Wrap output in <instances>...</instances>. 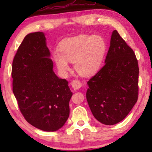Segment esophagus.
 <instances>
[{"mask_svg": "<svg viewBox=\"0 0 152 152\" xmlns=\"http://www.w3.org/2000/svg\"><path fill=\"white\" fill-rule=\"evenodd\" d=\"M71 86L74 90H78L82 87V84L79 80H73L71 82Z\"/></svg>", "mask_w": 152, "mask_h": 152, "instance_id": "obj_1", "label": "esophagus"}]
</instances>
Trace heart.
<instances>
[{"label": "heart", "instance_id": "heart-1", "mask_svg": "<svg viewBox=\"0 0 152 152\" xmlns=\"http://www.w3.org/2000/svg\"><path fill=\"white\" fill-rule=\"evenodd\" d=\"M60 51L55 50L53 57L57 69L65 75L70 69L69 62L82 75H92L100 69L107 53L105 39L100 35L81 34L63 40Z\"/></svg>", "mask_w": 152, "mask_h": 152}]
</instances>
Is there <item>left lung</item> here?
Masks as SVG:
<instances>
[{
  "mask_svg": "<svg viewBox=\"0 0 152 152\" xmlns=\"http://www.w3.org/2000/svg\"><path fill=\"white\" fill-rule=\"evenodd\" d=\"M104 66L87 82L86 99L95 119L113 125L128 115L138 99V60L113 30Z\"/></svg>",
  "mask_w": 152,
  "mask_h": 152,
  "instance_id": "obj_1",
  "label": "left lung"
}]
</instances>
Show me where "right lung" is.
I'll list each match as a JSON object with an SVG mask.
<instances>
[{
    "mask_svg": "<svg viewBox=\"0 0 152 152\" xmlns=\"http://www.w3.org/2000/svg\"><path fill=\"white\" fill-rule=\"evenodd\" d=\"M13 93L23 115L45 132L63 127L72 93L68 82L56 75L42 32L26 35L12 63Z\"/></svg>",
    "mask_w": 152,
    "mask_h": 152,
    "instance_id": "obj_1",
    "label": "right lung"
}]
</instances>
